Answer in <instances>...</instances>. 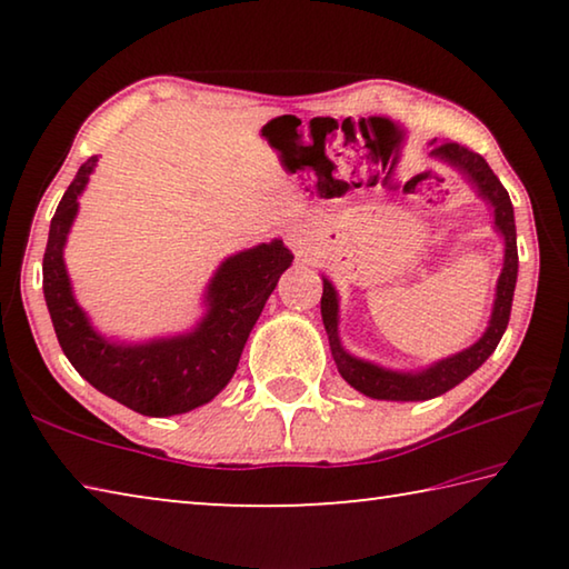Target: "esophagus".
I'll list each match as a JSON object with an SVG mask.
<instances>
[{
    "label": "esophagus",
    "instance_id": "obj_1",
    "mask_svg": "<svg viewBox=\"0 0 569 569\" xmlns=\"http://www.w3.org/2000/svg\"><path fill=\"white\" fill-rule=\"evenodd\" d=\"M306 240H308V236H306V230H303V228L293 226V228H288V230H286V243L291 246V248L296 250V253H301L303 246H306Z\"/></svg>",
    "mask_w": 569,
    "mask_h": 569
}]
</instances>
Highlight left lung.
Instances as JSON below:
<instances>
[{"instance_id": "obj_1", "label": "left lung", "mask_w": 569, "mask_h": 569, "mask_svg": "<svg viewBox=\"0 0 569 569\" xmlns=\"http://www.w3.org/2000/svg\"><path fill=\"white\" fill-rule=\"evenodd\" d=\"M431 156L449 162L451 168L465 172L467 180L477 188L481 198L495 208V228L505 238V266L497 281L492 319L485 336L469 349L459 351L449 359H441L431 363L429 369L421 371H391L377 366L371 361H361L351 356L341 346L339 339V296L331 286L329 278H323V296H321V316L326 333H329L331 356L336 361L341 377L351 383L356 391L366 393L371 399H387V401H427L441 397L457 383L465 381L469 373H475L481 363H485L492 351L497 349L499 339L509 323V311H512V296L517 283V230H515V208L509 200V192L502 182L487 166V160L479 152L469 150L459 142H431Z\"/></svg>"}]
</instances>
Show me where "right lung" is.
<instances>
[{
  "mask_svg": "<svg viewBox=\"0 0 569 569\" xmlns=\"http://www.w3.org/2000/svg\"><path fill=\"white\" fill-rule=\"evenodd\" d=\"M98 158L77 170L50 223L42 291L62 351L77 373L104 397L146 417H172L203 407L233 379L248 333L261 316L278 278L293 261L283 240H271L226 258L210 278L208 313L196 329L148 343H118L92 329L77 306L62 250L77 216V198Z\"/></svg>",
  "mask_w": 569,
  "mask_h": 569,
  "instance_id": "right-lung-1",
  "label": "right lung"
}]
</instances>
